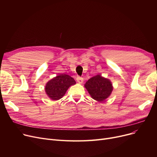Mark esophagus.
<instances>
[{
  "mask_svg": "<svg viewBox=\"0 0 157 157\" xmlns=\"http://www.w3.org/2000/svg\"><path fill=\"white\" fill-rule=\"evenodd\" d=\"M76 80L79 84H82V83H83V78H81V77H78L76 78Z\"/></svg>",
  "mask_w": 157,
  "mask_h": 157,
  "instance_id": "esophagus-1",
  "label": "esophagus"
}]
</instances>
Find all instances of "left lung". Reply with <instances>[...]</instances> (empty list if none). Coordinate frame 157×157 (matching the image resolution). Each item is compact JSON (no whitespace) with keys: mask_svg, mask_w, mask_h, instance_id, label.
Masks as SVG:
<instances>
[{"mask_svg":"<svg viewBox=\"0 0 157 157\" xmlns=\"http://www.w3.org/2000/svg\"><path fill=\"white\" fill-rule=\"evenodd\" d=\"M85 87L92 98L100 102L110 96L113 89L111 81L100 74L89 79L85 84Z\"/></svg>","mask_w":157,"mask_h":157,"instance_id":"obj_1","label":"left lung"}]
</instances>
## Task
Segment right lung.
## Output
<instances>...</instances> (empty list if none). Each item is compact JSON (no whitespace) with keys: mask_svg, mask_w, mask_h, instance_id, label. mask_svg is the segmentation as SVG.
<instances>
[{"mask_svg":"<svg viewBox=\"0 0 157 157\" xmlns=\"http://www.w3.org/2000/svg\"><path fill=\"white\" fill-rule=\"evenodd\" d=\"M75 84V80L70 76L59 74L48 82L45 86V92L52 100L57 101L65 94L71 86Z\"/></svg>","mask_w":157,"mask_h":157,"instance_id":"add662e5","label":"right lung"}]
</instances>
